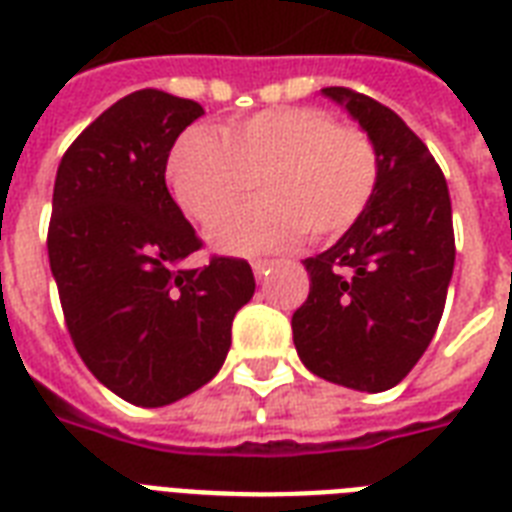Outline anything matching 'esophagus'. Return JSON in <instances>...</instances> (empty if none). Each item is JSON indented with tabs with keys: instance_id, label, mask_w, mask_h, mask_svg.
<instances>
[{
	"instance_id": "34e87169",
	"label": "esophagus",
	"mask_w": 512,
	"mask_h": 512,
	"mask_svg": "<svg viewBox=\"0 0 512 512\" xmlns=\"http://www.w3.org/2000/svg\"><path fill=\"white\" fill-rule=\"evenodd\" d=\"M268 268H271V260H255V263H252V271H255L257 279H263L265 273H268Z\"/></svg>"
}]
</instances>
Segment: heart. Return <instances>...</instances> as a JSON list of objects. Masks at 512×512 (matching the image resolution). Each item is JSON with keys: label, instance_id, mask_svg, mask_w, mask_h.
I'll return each mask as SVG.
<instances>
[{"label": "heart", "instance_id": "b5f03b06", "mask_svg": "<svg viewBox=\"0 0 512 512\" xmlns=\"http://www.w3.org/2000/svg\"><path fill=\"white\" fill-rule=\"evenodd\" d=\"M172 196L201 225L240 203L254 183L266 199L226 216L209 241L225 255L295 247L305 231L329 241L372 204L380 154L369 132L313 106L265 108L217 130L193 127L167 159Z\"/></svg>", "mask_w": 512, "mask_h": 512}]
</instances>
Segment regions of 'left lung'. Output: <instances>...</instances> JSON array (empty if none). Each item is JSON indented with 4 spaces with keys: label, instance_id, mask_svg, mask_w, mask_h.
Listing matches in <instances>:
<instances>
[{
    "label": "left lung",
    "instance_id": "8db88e82",
    "mask_svg": "<svg viewBox=\"0 0 512 512\" xmlns=\"http://www.w3.org/2000/svg\"><path fill=\"white\" fill-rule=\"evenodd\" d=\"M321 92L369 132L380 183L361 220L303 263L311 292L292 337L313 374L380 393L412 372L436 335L454 271L452 201L433 154L396 111L348 87Z\"/></svg>",
    "mask_w": 512,
    "mask_h": 512
}]
</instances>
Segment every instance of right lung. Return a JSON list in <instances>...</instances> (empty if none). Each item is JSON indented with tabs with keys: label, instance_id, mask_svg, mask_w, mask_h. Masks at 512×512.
Segmentation results:
<instances>
[{
	"label": "right lung",
	"instance_id": "right-lung-1",
	"mask_svg": "<svg viewBox=\"0 0 512 512\" xmlns=\"http://www.w3.org/2000/svg\"><path fill=\"white\" fill-rule=\"evenodd\" d=\"M204 108L138 90L103 111L60 159L47 231L68 335L95 377L135 406H164L220 372L231 324L255 295L247 260L201 249L167 191L177 135Z\"/></svg>",
	"mask_w": 512,
	"mask_h": 512
}]
</instances>
